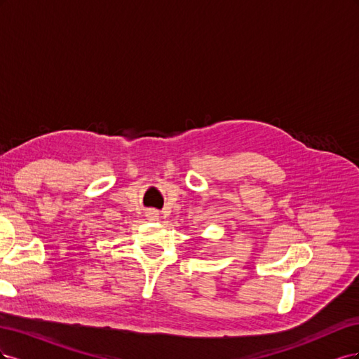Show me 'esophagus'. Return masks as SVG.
Here are the masks:
<instances>
[{"label":"esophagus","mask_w":359,"mask_h":359,"mask_svg":"<svg viewBox=\"0 0 359 359\" xmlns=\"http://www.w3.org/2000/svg\"><path fill=\"white\" fill-rule=\"evenodd\" d=\"M147 217H148V220L156 222V220H158V212H157L156 210H149V211L147 212Z\"/></svg>","instance_id":"1"}]
</instances>
